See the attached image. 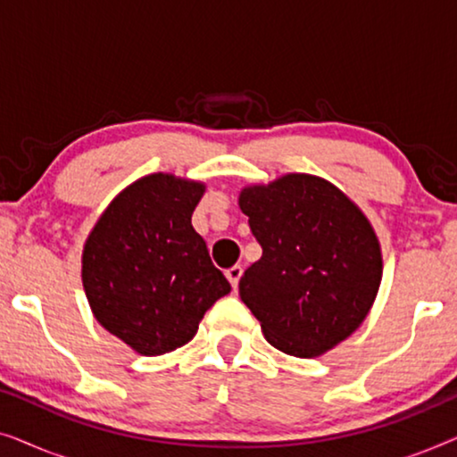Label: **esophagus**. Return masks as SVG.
Here are the masks:
<instances>
[{"label":"esophagus","instance_id":"1","mask_svg":"<svg viewBox=\"0 0 457 457\" xmlns=\"http://www.w3.org/2000/svg\"><path fill=\"white\" fill-rule=\"evenodd\" d=\"M241 274H243V268L241 266H233L227 270V278L230 280V285H233V289L239 287V280H241Z\"/></svg>","mask_w":457,"mask_h":457}]
</instances>
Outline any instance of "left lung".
Masks as SVG:
<instances>
[{"instance_id":"obj_1","label":"left lung","mask_w":457,"mask_h":457,"mask_svg":"<svg viewBox=\"0 0 457 457\" xmlns=\"http://www.w3.org/2000/svg\"><path fill=\"white\" fill-rule=\"evenodd\" d=\"M262 258L239 280L266 341L316 358L345 341L377 297L383 258L358 205L328 180L287 174L241 191Z\"/></svg>"}]
</instances>
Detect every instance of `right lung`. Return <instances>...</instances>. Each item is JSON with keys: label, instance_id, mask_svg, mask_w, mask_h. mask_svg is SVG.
<instances>
[{"label": "right lung", "instance_id": "obj_1", "mask_svg": "<svg viewBox=\"0 0 457 457\" xmlns=\"http://www.w3.org/2000/svg\"><path fill=\"white\" fill-rule=\"evenodd\" d=\"M205 187L149 174L127 187L91 230L83 287L97 322L141 355L183 347L230 291L191 214Z\"/></svg>", "mask_w": 457, "mask_h": 457}]
</instances>
